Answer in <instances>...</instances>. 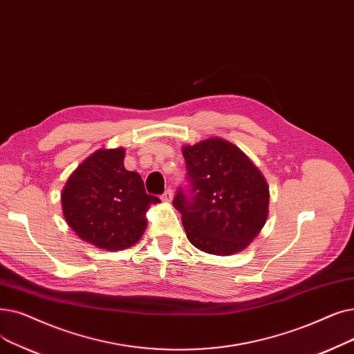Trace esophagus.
I'll list each match as a JSON object with an SVG mask.
<instances>
[{"label":"esophagus","instance_id":"obj_1","mask_svg":"<svg viewBox=\"0 0 354 354\" xmlns=\"http://www.w3.org/2000/svg\"><path fill=\"white\" fill-rule=\"evenodd\" d=\"M172 199H174V191H172V189L165 191V194L162 195V201H163V203H171Z\"/></svg>","mask_w":354,"mask_h":354}]
</instances>
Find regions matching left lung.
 <instances>
[{"instance_id":"1","label":"left lung","mask_w":354,"mask_h":354,"mask_svg":"<svg viewBox=\"0 0 354 354\" xmlns=\"http://www.w3.org/2000/svg\"><path fill=\"white\" fill-rule=\"evenodd\" d=\"M182 155L189 194L179 189L174 207L182 214L188 240L209 254L244 250L269 214L265 176L236 145L220 137L183 146Z\"/></svg>"}]
</instances>
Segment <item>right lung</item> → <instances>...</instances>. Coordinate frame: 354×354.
I'll return each mask as SVG.
<instances>
[{
    "instance_id": "right-lung-1",
    "label": "right lung",
    "mask_w": 354,
    "mask_h": 354,
    "mask_svg": "<svg viewBox=\"0 0 354 354\" xmlns=\"http://www.w3.org/2000/svg\"><path fill=\"white\" fill-rule=\"evenodd\" d=\"M126 150L98 149L75 169L60 195L64 217L82 240L98 249H129L143 236L146 212L158 196L142 176L124 167Z\"/></svg>"
}]
</instances>
